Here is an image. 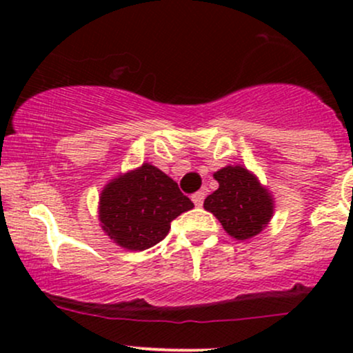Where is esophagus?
Returning a JSON list of instances; mask_svg holds the SVG:
<instances>
[{
    "label": "esophagus",
    "instance_id": "1",
    "mask_svg": "<svg viewBox=\"0 0 353 353\" xmlns=\"http://www.w3.org/2000/svg\"><path fill=\"white\" fill-rule=\"evenodd\" d=\"M204 197H205V194L202 192V190H199V192H196V194H192V202L196 205H202V202H204Z\"/></svg>",
    "mask_w": 353,
    "mask_h": 353
}]
</instances>
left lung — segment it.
<instances>
[{
    "instance_id": "8db88e82",
    "label": "left lung",
    "mask_w": 353,
    "mask_h": 353,
    "mask_svg": "<svg viewBox=\"0 0 353 353\" xmlns=\"http://www.w3.org/2000/svg\"><path fill=\"white\" fill-rule=\"evenodd\" d=\"M214 177L219 189L205 197L204 209L219 219L229 236L239 241L257 236L272 217L269 192L241 165H228Z\"/></svg>"
}]
</instances>
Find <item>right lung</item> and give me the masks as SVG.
Returning <instances> with one entry per match:
<instances>
[{"instance_id": "right-lung-1", "label": "right lung", "mask_w": 353, "mask_h": 353, "mask_svg": "<svg viewBox=\"0 0 353 353\" xmlns=\"http://www.w3.org/2000/svg\"><path fill=\"white\" fill-rule=\"evenodd\" d=\"M99 221L117 245L144 250L168 236L171 222L194 204L151 164L117 177L101 192Z\"/></svg>"}]
</instances>
